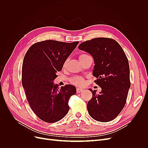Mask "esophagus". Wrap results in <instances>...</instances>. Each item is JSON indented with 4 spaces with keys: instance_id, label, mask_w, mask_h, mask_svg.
Segmentation results:
<instances>
[{
    "instance_id": "obj_1",
    "label": "esophagus",
    "mask_w": 148,
    "mask_h": 148,
    "mask_svg": "<svg viewBox=\"0 0 148 148\" xmlns=\"http://www.w3.org/2000/svg\"><path fill=\"white\" fill-rule=\"evenodd\" d=\"M83 89H82L81 88H77V93H80V92H83Z\"/></svg>"
}]
</instances>
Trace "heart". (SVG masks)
I'll list each match as a JSON object with an SVG mask.
<instances>
[{
  "mask_svg": "<svg viewBox=\"0 0 148 148\" xmlns=\"http://www.w3.org/2000/svg\"><path fill=\"white\" fill-rule=\"evenodd\" d=\"M88 57H89V56L86 54V53H82V54H80L79 56V60L83 64L85 61V60L88 59ZM67 64H68V60H66L64 62L63 65L64 68H65L67 65ZM69 82L71 84L77 86H82L85 83V80L84 78L82 77H80V76H75V77L70 78L69 79Z\"/></svg>",
  "mask_w": 148,
  "mask_h": 148,
  "instance_id": "obj_1",
  "label": "heart"
}]
</instances>
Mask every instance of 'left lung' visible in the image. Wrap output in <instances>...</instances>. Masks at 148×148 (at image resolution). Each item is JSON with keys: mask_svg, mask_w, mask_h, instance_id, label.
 Returning a JSON list of instances; mask_svg holds the SVG:
<instances>
[{"mask_svg": "<svg viewBox=\"0 0 148 148\" xmlns=\"http://www.w3.org/2000/svg\"><path fill=\"white\" fill-rule=\"evenodd\" d=\"M78 48L92 56L93 75L97 78L95 83L102 89L99 94L89 89L92 97L87 104L88 113L99 122H110L117 117L127 102L131 85L127 57L120 44L109 38L88 40Z\"/></svg>", "mask_w": 148, "mask_h": 148, "instance_id": "left-lung-1", "label": "left lung"}]
</instances>
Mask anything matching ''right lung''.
Segmentation results:
<instances>
[{
  "instance_id": "right-lung-1",
  "label": "right lung",
  "mask_w": 148,
  "mask_h": 148,
  "mask_svg": "<svg viewBox=\"0 0 148 148\" xmlns=\"http://www.w3.org/2000/svg\"><path fill=\"white\" fill-rule=\"evenodd\" d=\"M78 43L46 40L33 44L25 56L22 85L31 110L44 122H58L69 112V100L76 88L66 84L59 88L52 82Z\"/></svg>"
}]
</instances>
